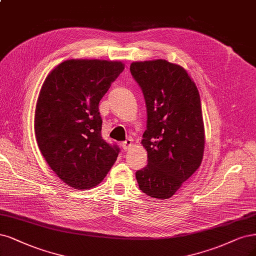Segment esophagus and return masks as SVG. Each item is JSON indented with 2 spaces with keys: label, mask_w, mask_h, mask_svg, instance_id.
<instances>
[{
  "label": "esophagus",
  "mask_w": 256,
  "mask_h": 256,
  "mask_svg": "<svg viewBox=\"0 0 256 256\" xmlns=\"http://www.w3.org/2000/svg\"><path fill=\"white\" fill-rule=\"evenodd\" d=\"M132 146V140L131 138H127L125 142L122 143V147L124 150H128V149H130Z\"/></svg>",
  "instance_id": "1"
}]
</instances>
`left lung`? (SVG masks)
<instances>
[{"mask_svg":"<svg viewBox=\"0 0 256 256\" xmlns=\"http://www.w3.org/2000/svg\"><path fill=\"white\" fill-rule=\"evenodd\" d=\"M143 91L147 129L142 144L148 164L136 172L146 195L168 199L201 164L204 125L197 86L185 70L163 59L132 62Z\"/></svg>","mask_w":256,"mask_h":256,"instance_id":"left-lung-1","label":"left lung"}]
</instances>
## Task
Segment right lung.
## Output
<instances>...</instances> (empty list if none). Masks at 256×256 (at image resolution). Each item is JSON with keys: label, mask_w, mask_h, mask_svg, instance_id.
I'll return each mask as SVG.
<instances>
[{"label": "right lung", "mask_w": 256, "mask_h": 256, "mask_svg": "<svg viewBox=\"0 0 256 256\" xmlns=\"http://www.w3.org/2000/svg\"><path fill=\"white\" fill-rule=\"evenodd\" d=\"M120 61L71 59L46 76L34 111V134L50 168L68 186L100 184L116 161L118 145L102 138L98 104L124 71Z\"/></svg>", "instance_id": "obj_1"}]
</instances>
